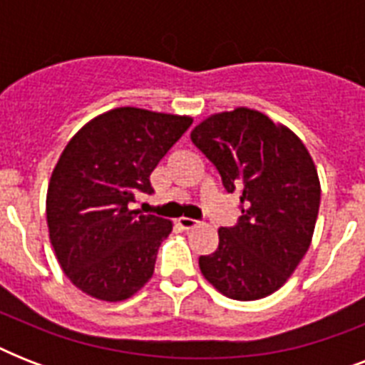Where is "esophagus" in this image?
Returning a JSON list of instances; mask_svg holds the SVG:
<instances>
[{
    "mask_svg": "<svg viewBox=\"0 0 365 365\" xmlns=\"http://www.w3.org/2000/svg\"><path fill=\"white\" fill-rule=\"evenodd\" d=\"M178 223H180V227L182 229H195L197 227V225H199V222H197V220H191V217H180V220H178Z\"/></svg>",
    "mask_w": 365,
    "mask_h": 365,
    "instance_id": "esophagus-1",
    "label": "esophagus"
}]
</instances>
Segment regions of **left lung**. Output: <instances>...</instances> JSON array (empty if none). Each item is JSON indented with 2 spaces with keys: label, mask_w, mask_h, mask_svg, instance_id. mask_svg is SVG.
<instances>
[{
  "label": "left lung",
  "mask_w": 365,
  "mask_h": 365,
  "mask_svg": "<svg viewBox=\"0 0 365 365\" xmlns=\"http://www.w3.org/2000/svg\"><path fill=\"white\" fill-rule=\"evenodd\" d=\"M191 142L214 163L227 193L240 195L242 216L220 227V244L200 255L208 282L237 301L277 292L311 246L320 180L305 143L261 111L237 108L205 119Z\"/></svg>",
  "instance_id": "8db88e82"
}]
</instances>
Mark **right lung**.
Masks as SVG:
<instances>
[{"mask_svg": "<svg viewBox=\"0 0 365 365\" xmlns=\"http://www.w3.org/2000/svg\"><path fill=\"white\" fill-rule=\"evenodd\" d=\"M193 119L140 108L94 117L71 138L47 189L48 239L62 271L83 294L125 301L153 277L172 222L130 210L138 191Z\"/></svg>", "mask_w": 365, "mask_h": 365, "instance_id": "1", "label": "right lung"}]
</instances>
